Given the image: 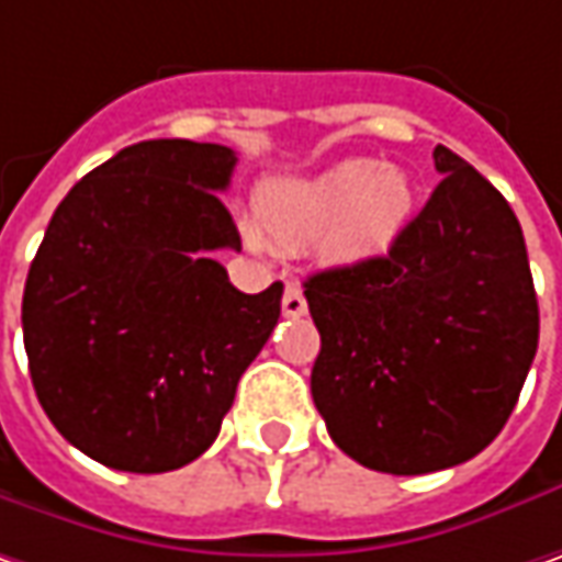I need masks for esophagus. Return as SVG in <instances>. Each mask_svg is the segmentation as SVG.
Returning <instances> with one entry per match:
<instances>
[{
	"mask_svg": "<svg viewBox=\"0 0 562 562\" xmlns=\"http://www.w3.org/2000/svg\"><path fill=\"white\" fill-rule=\"evenodd\" d=\"M307 311L305 295H302V289L299 285H285V292H282V314L285 317H302Z\"/></svg>",
	"mask_w": 562,
	"mask_h": 562,
	"instance_id": "esophagus-1",
	"label": "esophagus"
}]
</instances>
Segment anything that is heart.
Masks as SVG:
<instances>
[{
  "label": "heart",
  "mask_w": 562,
  "mask_h": 562,
  "mask_svg": "<svg viewBox=\"0 0 562 562\" xmlns=\"http://www.w3.org/2000/svg\"><path fill=\"white\" fill-rule=\"evenodd\" d=\"M415 182L400 166L342 159L317 176L267 184L260 226L285 245H321L336 263L386 257L415 220Z\"/></svg>",
  "instance_id": "heart-1"
}]
</instances>
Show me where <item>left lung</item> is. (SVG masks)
<instances>
[{"instance_id":"obj_1","label":"left lung","mask_w":562,"mask_h":562,"mask_svg":"<svg viewBox=\"0 0 562 562\" xmlns=\"http://www.w3.org/2000/svg\"><path fill=\"white\" fill-rule=\"evenodd\" d=\"M403 241L380 260L305 280L321 333L311 396L355 462L390 475L452 469L513 415L538 352L522 226L450 147Z\"/></svg>"}]
</instances>
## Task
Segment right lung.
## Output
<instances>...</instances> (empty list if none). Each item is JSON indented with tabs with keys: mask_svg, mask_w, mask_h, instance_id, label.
Listing matches in <instances>:
<instances>
[{
	"mask_svg": "<svg viewBox=\"0 0 562 562\" xmlns=\"http://www.w3.org/2000/svg\"><path fill=\"white\" fill-rule=\"evenodd\" d=\"M235 162L223 144H132L65 194L31 263L21 324L37 400L110 469L194 462L280 321L282 282L245 295L213 260L241 251L216 194Z\"/></svg>",
	"mask_w": 562,
	"mask_h": 562,
	"instance_id": "obj_1",
	"label": "right lung"
}]
</instances>
